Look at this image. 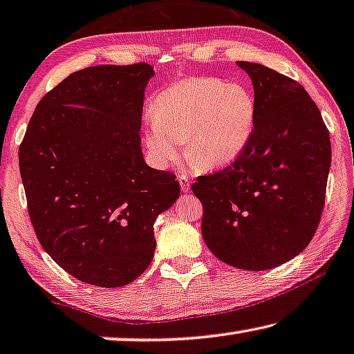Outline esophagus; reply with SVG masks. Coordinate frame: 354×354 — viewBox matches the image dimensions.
<instances>
[{
    "label": "esophagus",
    "mask_w": 354,
    "mask_h": 354,
    "mask_svg": "<svg viewBox=\"0 0 354 354\" xmlns=\"http://www.w3.org/2000/svg\"><path fill=\"white\" fill-rule=\"evenodd\" d=\"M178 183H180L182 192H185V193L189 192V187H192V182H189V178H188L187 176H178Z\"/></svg>",
    "instance_id": "esophagus-1"
}]
</instances>
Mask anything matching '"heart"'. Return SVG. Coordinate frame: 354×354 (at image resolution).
Returning <instances> with one entry per match:
<instances>
[{
	"label": "heart",
	"mask_w": 354,
	"mask_h": 354,
	"mask_svg": "<svg viewBox=\"0 0 354 354\" xmlns=\"http://www.w3.org/2000/svg\"><path fill=\"white\" fill-rule=\"evenodd\" d=\"M144 145L151 165L169 167L177 142L193 166L214 169L232 162L254 128L257 104L247 88L215 77H189L162 88L150 104Z\"/></svg>",
	"instance_id": "1"
}]
</instances>
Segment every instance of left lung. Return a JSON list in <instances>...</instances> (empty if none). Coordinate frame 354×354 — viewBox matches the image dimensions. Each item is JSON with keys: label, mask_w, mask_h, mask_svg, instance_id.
<instances>
[{"label": "left lung", "mask_w": 354, "mask_h": 354, "mask_svg": "<svg viewBox=\"0 0 354 354\" xmlns=\"http://www.w3.org/2000/svg\"><path fill=\"white\" fill-rule=\"evenodd\" d=\"M253 82L257 118L231 165L199 176L205 245L237 269L268 270L306 248L322 220L330 139L318 106L295 79L237 62Z\"/></svg>", "instance_id": "obj_1"}]
</instances>
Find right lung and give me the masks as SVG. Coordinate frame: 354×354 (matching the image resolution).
Here are the masks:
<instances>
[{"label":"right lung","instance_id":"add662e5","mask_svg":"<svg viewBox=\"0 0 354 354\" xmlns=\"http://www.w3.org/2000/svg\"><path fill=\"white\" fill-rule=\"evenodd\" d=\"M153 66L101 64L69 74L37 102L19 149L36 237L59 268L102 288L131 283L156 247L153 223L180 185L145 165L144 91Z\"/></svg>","mask_w":354,"mask_h":354}]
</instances>
